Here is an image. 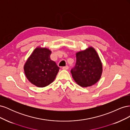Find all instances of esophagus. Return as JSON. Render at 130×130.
I'll list each match as a JSON object with an SVG mask.
<instances>
[{
  "instance_id": "34e87169",
  "label": "esophagus",
  "mask_w": 130,
  "mask_h": 130,
  "mask_svg": "<svg viewBox=\"0 0 130 130\" xmlns=\"http://www.w3.org/2000/svg\"><path fill=\"white\" fill-rule=\"evenodd\" d=\"M68 68H69V67L68 66H66L65 67H63L62 68L63 69H64V70H67V69H68Z\"/></svg>"
}]
</instances>
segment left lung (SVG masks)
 Wrapping results in <instances>:
<instances>
[{
	"instance_id": "8db88e82",
	"label": "left lung",
	"mask_w": 130,
	"mask_h": 130,
	"mask_svg": "<svg viewBox=\"0 0 130 130\" xmlns=\"http://www.w3.org/2000/svg\"><path fill=\"white\" fill-rule=\"evenodd\" d=\"M76 61L71 69L74 80L84 87L92 86L100 78L103 67L96 51L90 47L76 53Z\"/></svg>"
}]
</instances>
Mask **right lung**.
<instances>
[{"label": "right lung", "mask_w": 130, "mask_h": 130, "mask_svg": "<svg viewBox=\"0 0 130 130\" xmlns=\"http://www.w3.org/2000/svg\"><path fill=\"white\" fill-rule=\"evenodd\" d=\"M51 53L46 48H37L24 66L27 78L38 87H44L52 83L60 69L56 62L50 59Z\"/></svg>", "instance_id": "right-lung-1"}]
</instances>
